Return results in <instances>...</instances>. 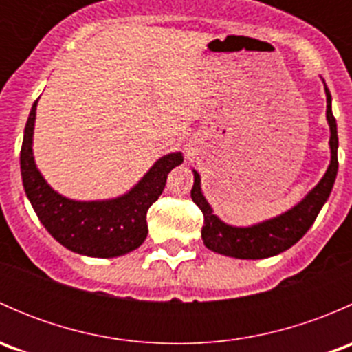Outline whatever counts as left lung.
Segmentation results:
<instances>
[{
	"label": "left lung",
	"instance_id": "obj_1",
	"mask_svg": "<svg viewBox=\"0 0 352 352\" xmlns=\"http://www.w3.org/2000/svg\"><path fill=\"white\" fill-rule=\"evenodd\" d=\"M325 95H327V120L330 126V165L320 182L308 192V196L301 202H298L293 209L286 211L285 214L258 223V225L247 226V228L226 225L218 216L212 214L211 206L208 204V201L201 192V177L194 170V186L190 190V197L204 214V226H202L201 235L209 250L235 258L272 257V255H278L293 247L310 230V226L314 225L318 212H320L322 206L325 204L330 192H332L337 168H339V162H337V146H339L337 124L332 113V107H330L332 97H330L327 87H325Z\"/></svg>",
	"mask_w": 352,
	"mask_h": 352
}]
</instances>
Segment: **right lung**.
I'll return each instance as SVG.
<instances>
[{
    "instance_id": "add662e5",
    "label": "right lung",
    "mask_w": 352,
    "mask_h": 352,
    "mask_svg": "<svg viewBox=\"0 0 352 352\" xmlns=\"http://www.w3.org/2000/svg\"><path fill=\"white\" fill-rule=\"evenodd\" d=\"M35 110L37 100L25 126L20 170L25 194L44 228L63 247L88 257H117L140 247L148 235V209L162 196L168 173L184 162L182 153L160 158L124 196L110 201H73L52 190L35 166L32 153Z\"/></svg>"
}]
</instances>
